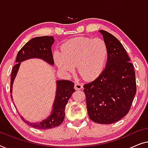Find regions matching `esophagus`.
<instances>
[{
  "instance_id": "esophagus-1",
  "label": "esophagus",
  "mask_w": 148,
  "mask_h": 148,
  "mask_svg": "<svg viewBox=\"0 0 148 148\" xmlns=\"http://www.w3.org/2000/svg\"><path fill=\"white\" fill-rule=\"evenodd\" d=\"M83 88V86L82 84H80V82H76L75 83V85H74V88L76 89V90H80V89H82Z\"/></svg>"
}]
</instances>
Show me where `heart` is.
Returning a JSON list of instances; mask_svg holds the SVG:
<instances>
[{"label": "heart", "mask_w": 148, "mask_h": 148, "mask_svg": "<svg viewBox=\"0 0 148 148\" xmlns=\"http://www.w3.org/2000/svg\"><path fill=\"white\" fill-rule=\"evenodd\" d=\"M61 50L53 55L58 67L69 74L77 66L80 76L88 80L101 73L108 58L107 43L100 38L76 37L64 43Z\"/></svg>", "instance_id": "b5f03b06"}]
</instances>
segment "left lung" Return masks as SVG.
<instances>
[{"label":"left lung","instance_id":"left-lung-1","mask_svg":"<svg viewBox=\"0 0 148 148\" xmlns=\"http://www.w3.org/2000/svg\"><path fill=\"white\" fill-rule=\"evenodd\" d=\"M99 32L108 47L107 64L95 80L84 85V92L90 119L111 124L129 113L136 94V74L120 41L106 31Z\"/></svg>","mask_w":148,"mask_h":148}]
</instances>
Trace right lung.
<instances>
[{
	"label": "right lung",
	"instance_id": "1",
	"mask_svg": "<svg viewBox=\"0 0 148 148\" xmlns=\"http://www.w3.org/2000/svg\"><path fill=\"white\" fill-rule=\"evenodd\" d=\"M54 42L53 37L42 36L34 37L28 41L21 49L18 51L16 55V64L13 66L11 72V90L13 81L19 68L21 62L31 58H39L44 60L47 63L53 66L54 64L51 45ZM56 98L53 104V109L51 115L45 119L38 123H29L21 116V119L32 127L39 130H47L53 128L61 125L65 117V108L68 100L71 97L72 94L75 92L74 88V84L70 80H58L56 81ZM11 97H12V94ZM15 106V105H14Z\"/></svg>",
	"mask_w": 148,
	"mask_h": 148
}]
</instances>
